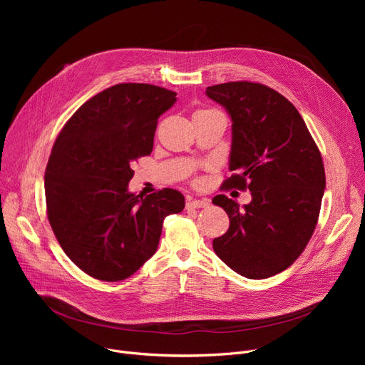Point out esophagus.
<instances>
[{
	"mask_svg": "<svg viewBox=\"0 0 365 365\" xmlns=\"http://www.w3.org/2000/svg\"><path fill=\"white\" fill-rule=\"evenodd\" d=\"M210 202L207 200H189L186 207L187 208H207Z\"/></svg>",
	"mask_w": 365,
	"mask_h": 365,
	"instance_id": "esophagus-1",
	"label": "esophagus"
}]
</instances>
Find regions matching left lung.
Listing matches in <instances>:
<instances>
[{
    "mask_svg": "<svg viewBox=\"0 0 365 365\" xmlns=\"http://www.w3.org/2000/svg\"><path fill=\"white\" fill-rule=\"evenodd\" d=\"M205 94L232 121V176L223 187L252 192L244 207L213 198L229 216L227 232L213 240L215 253L245 278H269L293 264L315 231L325 189L319 149L299 110L271 87L235 81Z\"/></svg>",
    "mask_w": 365,
    "mask_h": 365,
    "instance_id": "1",
    "label": "left lung"
}]
</instances>
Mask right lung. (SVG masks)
Here are the masks:
<instances>
[{
	"label": "right lung",
	"instance_id": "right-lung-1",
	"mask_svg": "<svg viewBox=\"0 0 365 365\" xmlns=\"http://www.w3.org/2000/svg\"><path fill=\"white\" fill-rule=\"evenodd\" d=\"M176 93L125 83L93 96L57 136L46 168V202L66 256L90 277L121 281L157 252L163 222L185 198L165 187L133 194L134 160L152 152L158 118Z\"/></svg>",
	"mask_w": 365,
	"mask_h": 365
}]
</instances>
